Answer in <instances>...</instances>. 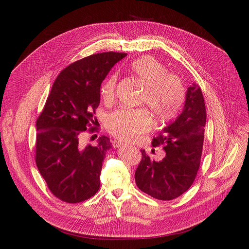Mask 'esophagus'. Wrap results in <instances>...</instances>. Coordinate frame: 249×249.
<instances>
[{"label":"esophagus","mask_w":249,"mask_h":249,"mask_svg":"<svg viewBox=\"0 0 249 249\" xmlns=\"http://www.w3.org/2000/svg\"><path fill=\"white\" fill-rule=\"evenodd\" d=\"M112 144H113V146L115 148H120V147H123L124 145H126L125 143H123V142H121L119 140H113L112 141Z\"/></svg>","instance_id":"esophagus-1"}]
</instances>
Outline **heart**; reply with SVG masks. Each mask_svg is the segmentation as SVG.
<instances>
[{
	"label": "heart",
	"mask_w": 249,
	"mask_h": 249,
	"mask_svg": "<svg viewBox=\"0 0 249 249\" xmlns=\"http://www.w3.org/2000/svg\"><path fill=\"white\" fill-rule=\"evenodd\" d=\"M129 71L138 82L145 86L142 104L148 108L156 123L161 125L174 120L186 97L185 87L180 78L174 73L166 72L165 65L149 55L133 60L129 65ZM116 84L115 73L103 83L101 96L105 102L113 101ZM150 114L145 109L117 110L108 116L106 127L110 133L123 141H134L149 131L152 126Z\"/></svg>",
	"instance_id": "1"
}]
</instances>
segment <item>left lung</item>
<instances>
[{
  "label": "left lung",
  "instance_id": "obj_1",
  "mask_svg": "<svg viewBox=\"0 0 249 249\" xmlns=\"http://www.w3.org/2000/svg\"><path fill=\"white\" fill-rule=\"evenodd\" d=\"M206 118L201 88L194 83L187 89L182 112L152 139V146H162L164 159L151 160L141 150L135 181L142 192L154 199L171 201L190 189L200 167Z\"/></svg>",
  "mask_w": 249,
  "mask_h": 249
}]
</instances>
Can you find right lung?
I'll return each instance as SVG.
<instances>
[{
  "instance_id": "add662e5",
  "label": "right lung",
  "mask_w": 249,
  "mask_h": 249,
  "mask_svg": "<svg viewBox=\"0 0 249 249\" xmlns=\"http://www.w3.org/2000/svg\"><path fill=\"white\" fill-rule=\"evenodd\" d=\"M126 55L103 52L70 64L56 77L38 117L35 161L50 192L63 202H83L100 189L102 163L112 143L101 136L97 145L84 146L81 138L96 125L102 82Z\"/></svg>"
}]
</instances>
